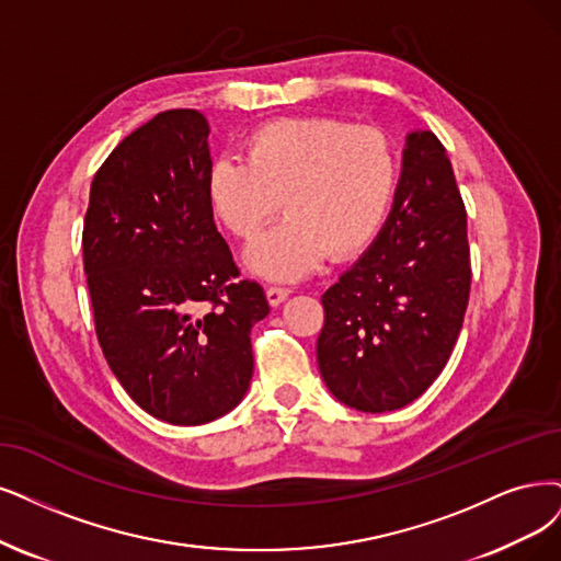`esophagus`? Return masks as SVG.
<instances>
[{"instance_id":"obj_1","label":"esophagus","mask_w":561,"mask_h":561,"mask_svg":"<svg viewBox=\"0 0 561 561\" xmlns=\"http://www.w3.org/2000/svg\"><path fill=\"white\" fill-rule=\"evenodd\" d=\"M265 296H267V302H270V305L277 307V305H282L288 296H291V288H288V286L270 284V286L265 288Z\"/></svg>"}]
</instances>
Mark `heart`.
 <instances>
[{
	"instance_id": "obj_1",
	"label": "heart",
	"mask_w": 561,
	"mask_h": 561,
	"mask_svg": "<svg viewBox=\"0 0 561 561\" xmlns=\"http://www.w3.org/2000/svg\"><path fill=\"white\" fill-rule=\"evenodd\" d=\"M400 157L371 124L328 117L265 122L242 140L240 157H219L205 175V196L228 233L254 240L247 263L267 279H296L325 254L354 256L375 240L398 192Z\"/></svg>"
}]
</instances>
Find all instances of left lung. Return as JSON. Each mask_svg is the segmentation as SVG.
<instances>
[{"label":"left lung","mask_w":561,"mask_h":561,"mask_svg":"<svg viewBox=\"0 0 561 561\" xmlns=\"http://www.w3.org/2000/svg\"><path fill=\"white\" fill-rule=\"evenodd\" d=\"M471 288L467 213L432 131L407 136L392 210L375 244L323 294L321 377L351 409L407 407L442 375Z\"/></svg>","instance_id":"obj_1"}]
</instances>
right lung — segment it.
I'll list each match as a JSON object with an SVG mask.
<instances>
[{
  "mask_svg": "<svg viewBox=\"0 0 561 561\" xmlns=\"http://www.w3.org/2000/svg\"><path fill=\"white\" fill-rule=\"evenodd\" d=\"M207 134L194 108L131 131L96 171L82 226L103 356L129 398L171 425L215 421L242 400L249 333L270 312L215 226Z\"/></svg>",
  "mask_w": 561,
  "mask_h": 561,
  "instance_id": "1",
  "label": "right lung"
}]
</instances>
